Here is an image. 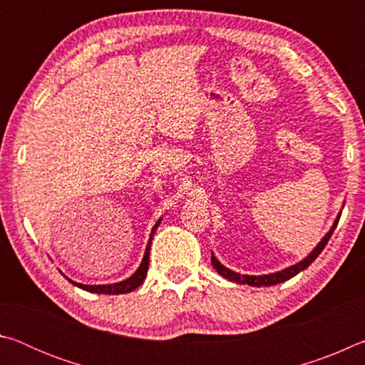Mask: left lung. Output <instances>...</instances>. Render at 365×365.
<instances>
[{
    "mask_svg": "<svg viewBox=\"0 0 365 365\" xmlns=\"http://www.w3.org/2000/svg\"><path fill=\"white\" fill-rule=\"evenodd\" d=\"M339 215H341V214H338L335 224H333V227L330 228V232L325 235V237L322 238V242H320V243L316 246V248H314V251L311 252V255H309L306 259H302L301 262L294 264V265H292V267H288V269H283V270H280V272H275V274L257 275V277H256V275H242V274H238V272H233V270H230V269H227L225 265H222V264L217 261V257H215L214 255H212V257H211V262H212V265H214V269L217 270L219 274H220L222 277H224V279L230 280V282L243 283V285H251V287H270V285H277V283L287 282V280L292 279V277H294L296 274H299L301 270H304L306 267H309V265H311L314 261H316V257L320 255V252H322V250L325 248V245L329 243V240H330V237H331L333 230H335V228H336L338 220H339Z\"/></svg>",
    "mask_w": 365,
    "mask_h": 365,
    "instance_id": "1",
    "label": "left lung"
}]
</instances>
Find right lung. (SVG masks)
Masks as SVG:
<instances>
[{
	"mask_svg": "<svg viewBox=\"0 0 365 365\" xmlns=\"http://www.w3.org/2000/svg\"><path fill=\"white\" fill-rule=\"evenodd\" d=\"M160 224V219L156 222V225L153 227L151 235H150V242H148L146 246V251H145V256H143V261H141L140 267L137 269V272L132 277H128L127 280H122L119 283H110V285H82V283H77L71 279H66L69 280L72 285H76L78 288L85 289V292H90V293H101V294H123V293H130L133 292L135 288H138L141 283H143L145 277H146V272H148V264H150V250H151V242H153V235L156 232L158 225Z\"/></svg>",
	"mask_w": 365,
	"mask_h": 365,
	"instance_id": "1",
	"label": "right lung"
}]
</instances>
